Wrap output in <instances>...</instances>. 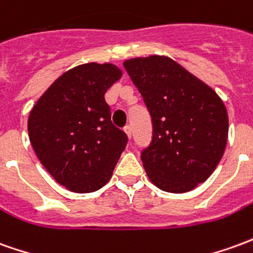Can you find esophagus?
I'll list each match as a JSON object with an SVG mask.
<instances>
[{
	"label": "esophagus",
	"instance_id": "34e87169",
	"mask_svg": "<svg viewBox=\"0 0 253 253\" xmlns=\"http://www.w3.org/2000/svg\"><path fill=\"white\" fill-rule=\"evenodd\" d=\"M125 132H126V135L128 137V139H131L132 137V128L130 126L125 127Z\"/></svg>",
	"mask_w": 253,
	"mask_h": 253
}]
</instances>
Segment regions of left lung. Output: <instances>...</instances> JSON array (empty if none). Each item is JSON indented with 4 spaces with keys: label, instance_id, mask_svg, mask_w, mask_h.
Wrapping results in <instances>:
<instances>
[{
    "label": "left lung",
    "instance_id": "obj_1",
    "mask_svg": "<svg viewBox=\"0 0 253 253\" xmlns=\"http://www.w3.org/2000/svg\"><path fill=\"white\" fill-rule=\"evenodd\" d=\"M123 65L152 116V142L141 153L149 179L169 193L193 190L225 153L229 116L222 98L167 56L135 57Z\"/></svg>",
    "mask_w": 253,
    "mask_h": 253
}]
</instances>
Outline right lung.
<instances>
[{"mask_svg": "<svg viewBox=\"0 0 253 253\" xmlns=\"http://www.w3.org/2000/svg\"><path fill=\"white\" fill-rule=\"evenodd\" d=\"M122 78L111 63H86L64 72L38 98L28 137L42 166L68 190L91 193L111 179L127 144L112 125L105 91Z\"/></svg>", "mask_w": 253, "mask_h": 253, "instance_id": "add662e5", "label": "right lung"}]
</instances>
